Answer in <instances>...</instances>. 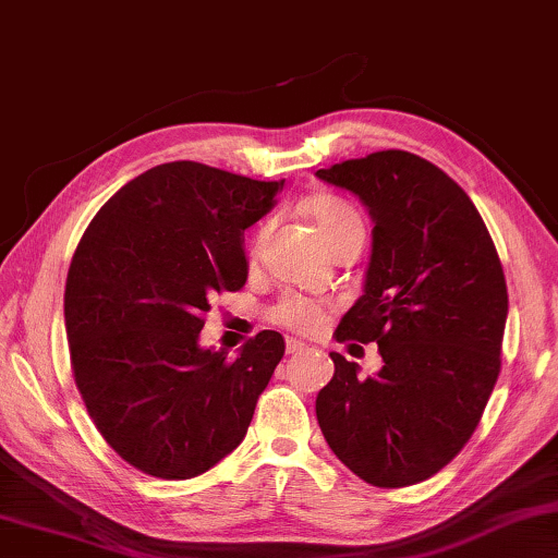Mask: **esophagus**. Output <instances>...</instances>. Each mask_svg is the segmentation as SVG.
<instances>
[{"instance_id": "obj_1", "label": "esophagus", "mask_w": 558, "mask_h": 558, "mask_svg": "<svg viewBox=\"0 0 558 558\" xmlns=\"http://www.w3.org/2000/svg\"><path fill=\"white\" fill-rule=\"evenodd\" d=\"M306 348V343H301V340L296 338H287V353L294 355V353H301V350Z\"/></svg>"}]
</instances>
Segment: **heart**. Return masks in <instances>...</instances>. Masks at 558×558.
<instances>
[{
	"mask_svg": "<svg viewBox=\"0 0 558 558\" xmlns=\"http://www.w3.org/2000/svg\"><path fill=\"white\" fill-rule=\"evenodd\" d=\"M304 208L308 213V218L314 220L318 234L324 238L328 247H333V244H338L340 240H345L348 234L365 230L360 213L348 201L338 198V195L318 193L314 198L306 201ZM267 232H269V222H262L259 228L254 230L250 254L259 252ZM269 318L277 326L299 330V333H311V330L320 328V324L326 320V306L308 296L284 294L279 296L277 304L269 308Z\"/></svg>",
	"mask_w": 558,
	"mask_h": 558,
	"instance_id": "heart-1",
	"label": "heart"
}]
</instances>
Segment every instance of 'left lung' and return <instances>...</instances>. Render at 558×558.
I'll return each mask as SVG.
<instances>
[{"mask_svg":"<svg viewBox=\"0 0 558 558\" xmlns=\"http://www.w3.org/2000/svg\"><path fill=\"white\" fill-rule=\"evenodd\" d=\"M316 175L353 191L375 220L365 291L336 338L377 343L385 363L357 377L355 363L330 353L318 426L365 483H422L461 453L500 375V257L468 193L422 156L375 151Z\"/></svg>","mask_w":558,"mask_h":558,"instance_id":"obj_1","label":"left lung"}]
</instances>
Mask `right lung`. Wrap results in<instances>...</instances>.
I'll return each mask as SVG.
<instances>
[{
  "instance_id": "1",
  "label": "right lung",
  "mask_w": 558,
  "mask_h": 558,
  "mask_svg": "<svg viewBox=\"0 0 558 558\" xmlns=\"http://www.w3.org/2000/svg\"><path fill=\"white\" fill-rule=\"evenodd\" d=\"M284 181L198 161L136 175L87 225L65 279V333L87 414L126 463L189 481L240 446L284 357L262 330L230 360L203 350L210 301L247 281L242 234Z\"/></svg>"
}]
</instances>
